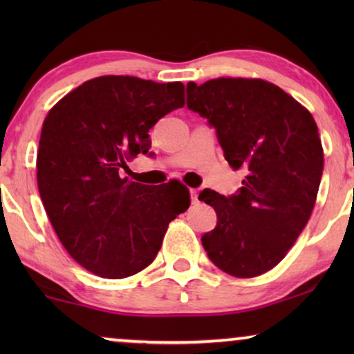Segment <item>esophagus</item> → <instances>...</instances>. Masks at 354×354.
Here are the masks:
<instances>
[{
	"label": "esophagus",
	"instance_id": "obj_1",
	"mask_svg": "<svg viewBox=\"0 0 354 354\" xmlns=\"http://www.w3.org/2000/svg\"><path fill=\"white\" fill-rule=\"evenodd\" d=\"M198 193H200V192H198L196 188H192V190H190L192 203H193V205H198V203H200V198H198Z\"/></svg>",
	"mask_w": 354,
	"mask_h": 354
}]
</instances>
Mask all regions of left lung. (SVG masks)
I'll return each mask as SVG.
<instances>
[{
	"instance_id": "left-lung-1",
	"label": "left lung",
	"mask_w": 354,
	"mask_h": 354,
	"mask_svg": "<svg viewBox=\"0 0 354 354\" xmlns=\"http://www.w3.org/2000/svg\"><path fill=\"white\" fill-rule=\"evenodd\" d=\"M187 93L188 108L216 129L230 167L246 172L234 196L200 193L217 214L203 246L224 272L258 277L287 256L311 217L324 169L317 125L293 96L261 79L188 82Z\"/></svg>"
}]
</instances>
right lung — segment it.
Returning <instances> with one entry per match:
<instances>
[{
	"instance_id": "right-lung-1",
	"label": "right lung",
	"mask_w": 354,
	"mask_h": 354,
	"mask_svg": "<svg viewBox=\"0 0 354 354\" xmlns=\"http://www.w3.org/2000/svg\"><path fill=\"white\" fill-rule=\"evenodd\" d=\"M182 82L101 75L61 98L43 120L37 182L57 239L82 268L125 279L148 268L169 222L190 206L180 182L149 188L120 177L147 154L149 129L185 106Z\"/></svg>"
}]
</instances>
